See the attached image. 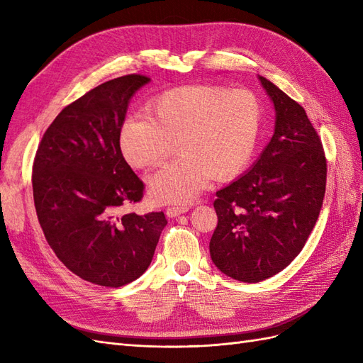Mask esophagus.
<instances>
[{
  "instance_id": "obj_1",
  "label": "esophagus",
  "mask_w": 363,
  "mask_h": 363,
  "mask_svg": "<svg viewBox=\"0 0 363 363\" xmlns=\"http://www.w3.org/2000/svg\"><path fill=\"white\" fill-rule=\"evenodd\" d=\"M189 211V206H171L167 208V215L169 218H175L182 213H186Z\"/></svg>"
}]
</instances>
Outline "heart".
I'll return each instance as SVG.
<instances>
[{
  "instance_id": "heart-1",
  "label": "heart",
  "mask_w": 363,
  "mask_h": 363,
  "mask_svg": "<svg viewBox=\"0 0 363 363\" xmlns=\"http://www.w3.org/2000/svg\"><path fill=\"white\" fill-rule=\"evenodd\" d=\"M147 118H127L119 148L133 168L160 163L172 151L179 159L150 175L156 203L184 204L208 179L227 180L242 171L255 152L262 108L247 89L194 84L162 94L145 108Z\"/></svg>"
}]
</instances>
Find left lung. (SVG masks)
Segmentation results:
<instances>
[{"mask_svg":"<svg viewBox=\"0 0 363 363\" xmlns=\"http://www.w3.org/2000/svg\"><path fill=\"white\" fill-rule=\"evenodd\" d=\"M276 111L274 135L252 167L216 192L215 267L244 283L276 276L300 255L320 216L327 163L304 108L259 75Z\"/></svg>","mask_w":363,"mask_h":363,"instance_id":"left-lung-1","label":"left lung"}]
</instances>
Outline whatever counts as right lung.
I'll return each mask as SVG.
<instances>
[{
  "instance_id": "right-lung-1",
  "label": "right lung",
  "mask_w": 363,
  "mask_h": 363,
  "mask_svg": "<svg viewBox=\"0 0 363 363\" xmlns=\"http://www.w3.org/2000/svg\"><path fill=\"white\" fill-rule=\"evenodd\" d=\"M151 80H108L67 106L43 135L33 164V199L47 242L75 276L119 288L147 271L163 212L118 216L138 203L144 183L119 148L130 100Z\"/></svg>"
}]
</instances>
